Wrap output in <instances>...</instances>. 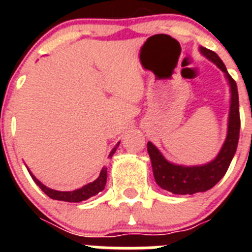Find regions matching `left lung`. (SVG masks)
Segmentation results:
<instances>
[{"mask_svg":"<svg viewBox=\"0 0 252 252\" xmlns=\"http://www.w3.org/2000/svg\"><path fill=\"white\" fill-rule=\"evenodd\" d=\"M201 53L221 69L228 78L231 87V107L230 119H228V131L227 137L221 151L213 161L201 166H182L174 165L162 157L155 146L148 142V153L150 155L153 165L154 178L160 188L165 189L173 194H194V193L206 192L213 188L216 184L226 174L232 158L237 149L240 136V110H239V93L236 82L222 63L215 51L201 46Z\"/></svg>","mask_w":252,"mask_h":252,"instance_id":"obj_1","label":"left lung"}]
</instances>
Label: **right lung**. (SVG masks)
I'll use <instances>...</instances> for the list:
<instances>
[{
    "mask_svg": "<svg viewBox=\"0 0 252 252\" xmlns=\"http://www.w3.org/2000/svg\"><path fill=\"white\" fill-rule=\"evenodd\" d=\"M116 148L113 149L112 153H111L110 157H112V154L115 153ZM29 170V169H28ZM30 173L31 178L34 179L35 183L39 186V188L45 193L48 197H50L51 199H57V201H64V202H82L86 201L88 198L93 197V195L98 194L99 192H102L104 189V186H106V180H107V168H102L101 174L94 182L92 183L87 184V186L82 187L81 189H77V190H73V192H59V190H54V189H50L48 187L44 186L43 183H40L39 180L34 177V175L31 174V171L29 170Z\"/></svg>",
    "mask_w": 252,
    "mask_h": 252,
    "instance_id": "1",
    "label": "right lung"
}]
</instances>
